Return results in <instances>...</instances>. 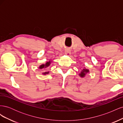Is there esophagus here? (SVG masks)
Instances as JSON below:
<instances>
[{
	"mask_svg": "<svg viewBox=\"0 0 123 123\" xmlns=\"http://www.w3.org/2000/svg\"><path fill=\"white\" fill-rule=\"evenodd\" d=\"M65 54L67 55H68V56H69L70 55V50L69 49H66V50H65Z\"/></svg>",
	"mask_w": 123,
	"mask_h": 123,
	"instance_id": "obj_1",
	"label": "esophagus"
}]
</instances>
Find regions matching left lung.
Listing matches in <instances>:
<instances>
[{
    "mask_svg": "<svg viewBox=\"0 0 123 123\" xmlns=\"http://www.w3.org/2000/svg\"><path fill=\"white\" fill-rule=\"evenodd\" d=\"M89 72V70L88 69H84L83 71L81 72L80 74V75L81 76V77H84L85 76V74H86V73H88Z\"/></svg>",
    "mask_w": 123,
    "mask_h": 123,
    "instance_id": "8db88e82",
    "label": "left lung"
}]
</instances>
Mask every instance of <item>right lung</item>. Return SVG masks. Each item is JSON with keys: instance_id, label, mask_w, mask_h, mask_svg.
<instances>
[{"instance_id": "1", "label": "right lung", "mask_w": 123, "mask_h": 123, "mask_svg": "<svg viewBox=\"0 0 123 123\" xmlns=\"http://www.w3.org/2000/svg\"><path fill=\"white\" fill-rule=\"evenodd\" d=\"M50 65V62H47L46 64L44 65H42L40 67H39V68L40 69H42L43 68H48V67H49ZM49 73V72H44L43 74H48Z\"/></svg>"}]
</instances>
